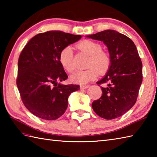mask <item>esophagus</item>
I'll return each instance as SVG.
<instances>
[{
  "mask_svg": "<svg viewBox=\"0 0 157 157\" xmlns=\"http://www.w3.org/2000/svg\"><path fill=\"white\" fill-rule=\"evenodd\" d=\"M89 85H80V89L81 90H84V89H86V88H89Z\"/></svg>",
  "mask_w": 157,
  "mask_h": 157,
  "instance_id": "1",
  "label": "esophagus"
}]
</instances>
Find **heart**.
Instances as JSON below:
<instances>
[{"mask_svg": "<svg viewBox=\"0 0 157 157\" xmlns=\"http://www.w3.org/2000/svg\"><path fill=\"white\" fill-rule=\"evenodd\" d=\"M79 49L90 55L88 66L90 67L84 71H78L71 76V80L75 84H86L97 78L99 71L105 73L111 65V59L107 53L102 51V46L94 41L85 40L78 45ZM73 51L71 46L63 48L59 55V61L67 71L71 73L75 66L73 61Z\"/></svg>", "mask_w": 157, "mask_h": 157, "instance_id": "heart-1", "label": "heart"}]
</instances>
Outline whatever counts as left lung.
<instances>
[{
	"instance_id": "8db88e82",
	"label": "left lung",
	"mask_w": 157,
	"mask_h": 157,
	"mask_svg": "<svg viewBox=\"0 0 157 157\" xmlns=\"http://www.w3.org/2000/svg\"><path fill=\"white\" fill-rule=\"evenodd\" d=\"M86 38L102 41L111 59L108 71L98 85L102 84V94L92 106L105 119L119 117L135 105L142 82V63L131 39L113 29H106Z\"/></svg>"
}]
</instances>
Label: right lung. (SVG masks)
<instances>
[{
  "label": "right lung",
  "mask_w": 157,
  "mask_h": 157,
  "mask_svg": "<svg viewBox=\"0 0 157 157\" xmlns=\"http://www.w3.org/2000/svg\"><path fill=\"white\" fill-rule=\"evenodd\" d=\"M82 36L61 31H49L34 36L25 46L18 61L17 86L23 103L29 112L45 120L62 116L72 92L79 85L57 82L68 78L59 61L62 50Z\"/></svg>",
  "instance_id": "add662e5"
}]
</instances>
